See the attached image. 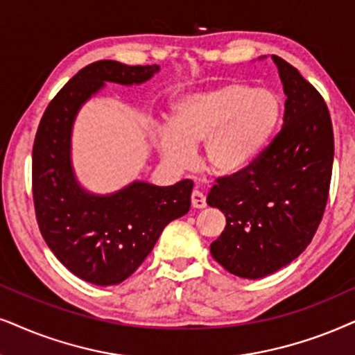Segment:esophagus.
<instances>
[{
	"label": "esophagus",
	"mask_w": 355,
	"mask_h": 355,
	"mask_svg": "<svg viewBox=\"0 0 355 355\" xmlns=\"http://www.w3.org/2000/svg\"><path fill=\"white\" fill-rule=\"evenodd\" d=\"M191 206L196 209H203L206 206V200L203 196V193L198 190H193L191 193Z\"/></svg>",
	"instance_id": "34e87169"
}]
</instances>
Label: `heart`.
Here are the masks:
<instances>
[{
  "instance_id": "b5f03b06",
  "label": "heart",
  "mask_w": 355,
  "mask_h": 355,
  "mask_svg": "<svg viewBox=\"0 0 355 355\" xmlns=\"http://www.w3.org/2000/svg\"><path fill=\"white\" fill-rule=\"evenodd\" d=\"M280 118V101L268 89L232 82L182 98L172 107L170 128L155 132V146L173 167H188L193 147L203 142V165L219 177L254 164Z\"/></svg>"
}]
</instances>
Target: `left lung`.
Here are the masks:
<instances>
[{
    "mask_svg": "<svg viewBox=\"0 0 355 355\" xmlns=\"http://www.w3.org/2000/svg\"><path fill=\"white\" fill-rule=\"evenodd\" d=\"M272 58L286 95L284 125L250 167L219 177L206 200L226 216L211 255L250 280L275 273L308 248L324 214L334 160L324 98L293 65Z\"/></svg>",
    "mask_w": 355,
    "mask_h": 355,
    "instance_id": "left-lung-1",
    "label": "left lung"
}]
</instances>
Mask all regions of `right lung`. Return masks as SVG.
<instances>
[{"label": "right lung", "mask_w": 355, "mask_h": 355, "mask_svg": "<svg viewBox=\"0 0 355 355\" xmlns=\"http://www.w3.org/2000/svg\"><path fill=\"white\" fill-rule=\"evenodd\" d=\"M159 65L98 60L83 67L44 111L33 147V198L40 234L69 270L89 284L118 285L152 252L170 221L190 209L191 180L172 187L134 182L113 195H89L70 164L71 124L105 82L142 83Z\"/></svg>", "instance_id": "right-lung-1"}]
</instances>
